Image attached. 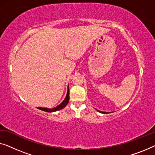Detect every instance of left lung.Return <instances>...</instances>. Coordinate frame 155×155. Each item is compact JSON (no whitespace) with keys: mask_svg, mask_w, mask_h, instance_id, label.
Here are the masks:
<instances>
[{"mask_svg":"<svg viewBox=\"0 0 155 155\" xmlns=\"http://www.w3.org/2000/svg\"><path fill=\"white\" fill-rule=\"evenodd\" d=\"M99 112H100V113H103V114H106V112H101V111H100V110H98Z\"/></svg>","mask_w":155,"mask_h":155,"instance_id":"8db88e82","label":"left lung"}]
</instances>
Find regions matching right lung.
I'll return each instance as SVG.
<instances>
[{
    "instance_id": "add662e5",
    "label": "right lung",
    "mask_w": 155,
    "mask_h": 155,
    "mask_svg": "<svg viewBox=\"0 0 155 155\" xmlns=\"http://www.w3.org/2000/svg\"><path fill=\"white\" fill-rule=\"evenodd\" d=\"M69 100H70V89H69L68 87V93H67V96L65 99H64L63 102H62L60 105L58 106V107H55L54 108H41V107H39L38 108L46 112H54V111H56V110L63 109V108L65 107L69 102Z\"/></svg>"
}]
</instances>
